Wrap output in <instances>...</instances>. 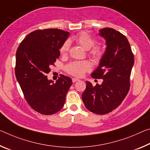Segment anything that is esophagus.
<instances>
[{
	"label": "esophagus",
	"instance_id": "esophagus-1",
	"mask_svg": "<svg viewBox=\"0 0 150 150\" xmlns=\"http://www.w3.org/2000/svg\"><path fill=\"white\" fill-rule=\"evenodd\" d=\"M78 81H79V79H77V78H73V79H72L73 83H75V82Z\"/></svg>",
	"mask_w": 150,
	"mask_h": 150
}]
</instances>
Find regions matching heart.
<instances>
[{
  "instance_id": "b5f03b06",
  "label": "heart",
  "mask_w": 150,
  "mask_h": 150,
  "mask_svg": "<svg viewBox=\"0 0 150 150\" xmlns=\"http://www.w3.org/2000/svg\"><path fill=\"white\" fill-rule=\"evenodd\" d=\"M73 40L77 44L81 45L85 50L91 49L96 44V41L88 33L81 32L77 36L73 38ZM70 48V41H66L64 42L62 47H61V53L65 55L68 53ZM103 54L102 48L99 46L94 47L90 51V54L96 59H99ZM91 69V65L87 61H75L67 65L66 71L70 74L76 76V77H81L85 72Z\"/></svg>"
}]
</instances>
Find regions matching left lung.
<instances>
[{
    "mask_svg": "<svg viewBox=\"0 0 150 150\" xmlns=\"http://www.w3.org/2000/svg\"><path fill=\"white\" fill-rule=\"evenodd\" d=\"M99 32L105 40L106 49L91 77L103 79V82L93 86L86 81L82 100L88 110L103 115L117 108L127 96L134 57L125 35L111 28H102Z\"/></svg>",
    "mask_w": 150,
    "mask_h": 150,
    "instance_id": "obj_1",
    "label": "left lung"
}]
</instances>
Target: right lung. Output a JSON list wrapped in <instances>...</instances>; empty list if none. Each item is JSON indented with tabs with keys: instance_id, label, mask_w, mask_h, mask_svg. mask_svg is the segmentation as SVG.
<instances>
[{
	"instance_id": "right-lung-1",
	"label": "right lung",
	"mask_w": 150,
	"mask_h": 150,
	"mask_svg": "<svg viewBox=\"0 0 150 150\" xmlns=\"http://www.w3.org/2000/svg\"><path fill=\"white\" fill-rule=\"evenodd\" d=\"M69 36V33L57 28L37 30L27 35L16 51V79L28 105L43 115H52L63 108L72 85L71 78L63 75L55 83L47 76Z\"/></svg>"
}]
</instances>
